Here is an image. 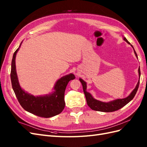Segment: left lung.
I'll return each mask as SVG.
<instances>
[{
    "mask_svg": "<svg viewBox=\"0 0 147 147\" xmlns=\"http://www.w3.org/2000/svg\"><path fill=\"white\" fill-rule=\"evenodd\" d=\"M124 40H125L127 43L130 44V43L127 41V40L124 37ZM132 47L134 48V47L131 45ZM135 55L136 57H137V55L134 50ZM139 77H140V67L139 68ZM80 81L82 83V86H83V92L84 94L85 95L86 97V102L88 105L93 110H96V111H99V112H115V111H117L120 109H121L122 107L124 105H126L127 104H128L131 100L133 99L134 98L136 92L138 90V88H139V83L140 80L138 82L137 86L135 88L134 90L132 91V92L131 93L130 95L128 97H126V98L124 99H118L117 100H115L113 101H110L109 102H101L99 100H97L95 99H94L91 96L90 93H89L88 92L86 91V83L85 82H84L82 79L80 78Z\"/></svg>",
    "mask_w": 147,
    "mask_h": 147,
    "instance_id": "obj_1",
    "label": "left lung"
}]
</instances>
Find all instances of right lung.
I'll return each mask as SVG.
<instances>
[{
    "instance_id": "1",
    "label": "right lung",
    "mask_w": 147,
    "mask_h": 147,
    "mask_svg": "<svg viewBox=\"0 0 147 147\" xmlns=\"http://www.w3.org/2000/svg\"><path fill=\"white\" fill-rule=\"evenodd\" d=\"M21 44L13 54L10 73L12 88L18 100L25 110L40 117L50 118L61 113L65 107L64 92L66 86L70 80L75 78V75L70 74L58 80L54 88L55 91L53 94L39 97L28 94L20 87L16 71L15 57Z\"/></svg>"
}]
</instances>
